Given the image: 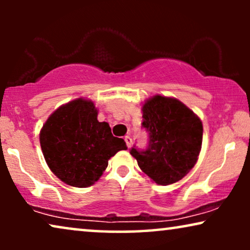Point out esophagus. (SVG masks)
Wrapping results in <instances>:
<instances>
[{"label": "esophagus", "instance_id": "esophagus-1", "mask_svg": "<svg viewBox=\"0 0 250 250\" xmlns=\"http://www.w3.org/2000/svg\"><path fill=\"white\" fill-rule=\"evenodd\" d=\"M124 140H125V142H126V146H127V148H129V146H132V139H131V136L126 135Z\"/></svg>", "mask_w": 250, "mask_h": 250}]
</instances>
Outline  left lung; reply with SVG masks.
Masks as SVG:
<instances>
[{"mask_svg": "<svg viewBox=\"0 0 250 250\" xmlns=\"http://www.w3.org/2000/svg\"><path fill=\"white\" fill-rule=\"evenodd\" d=\"M142 111L148 146H133L129 153L153 182L175 183L197 163L203 142L201 121L181 101L162 95L149 99Z\"/></svg>", "mask_w": 250, "mask_h": 250, "instance_id": "left-lung-1", "label": "left lung"}]
</instances>
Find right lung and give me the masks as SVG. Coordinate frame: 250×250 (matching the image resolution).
I'll list each match as a JSON object with an SVG mask.
<instances>
[{"instance_id": "obj_1", "label": "right lung", "mask_w": 250, "mask_h": 250, "mask_svg": "<svg viewBox=\"0 0 250 250\" xmlns=\"http://www.w3.org/2000/svg\"><path fill=\"white\" fill-rule=\"evenodd\" d=\"M92 101L77 99L47 118L40 134L44 158L54 175L71 187L86 188L100 179L108 160L126 150L111 134L108 123L98 121Z\"/></svg>"}]
</instances>
